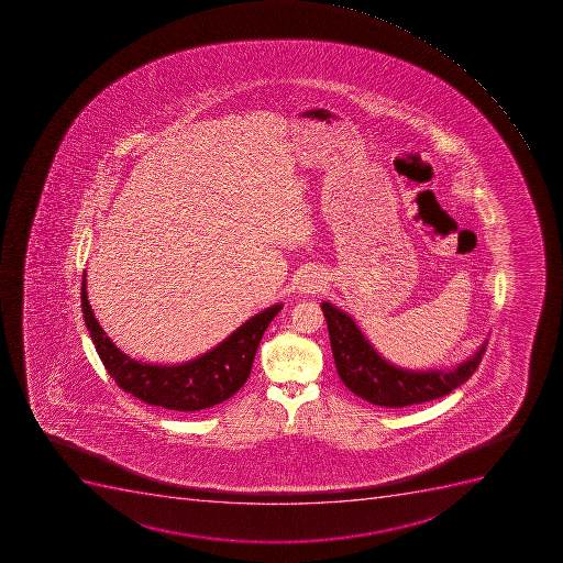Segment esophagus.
<instances>
[{
  "mask_svg": "<svg viewBox=\"0 0 563 563\" xmlns=\"http://www.w3.org/2000/svg\"><path fill=\"white\" fill-rule=\"evenodd\" d=\"M321 285H323V279L319 278L318 274L307 273L299 282V290L305 294H316L321 290Z\"/></svg>",
  "mask_w": 563,
  "mask_h": 563,
  "instance_id": "1",
  "label": "esophagus"
}]
</instances>
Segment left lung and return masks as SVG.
<instances>
[{"label": "left lung", "instance_id": "left-lung-1", "mask_svg": "<svg viewBox=\"0 0 563 563\" xmlns=\"http://www.w3.org/2000/svg\"><path fill=\"white\" fill-rule=\"evenodd\" d=\"M321 308L327 319L339 377L353 395L373 406L401 409L446 396L474 375L486 352L484 343L474 357L449 372H407L384 361L343 310L327 301Z\"/></svg>", "mask_w": 563, "mask_h": 563}]
</instances>
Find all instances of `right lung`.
<instances>
[{
    "label": "right lung",
    "instance_id": "add662e5",
    "mask_svg": "<svg viewBox=\"0 0 563 563\" xmlns=\"http://www.w3.org/2000/svg\"><path fill=\"white\" fill-rule=\"evenodd\" d=\"M82 313L98 357L117 386L136 396L148 406L168 411L194 412L228 400L250 378L251 366L264 332L282 305H274L256 313L247 323L231 333L224 343L205 353L202 357L179 364L157 366L132 361L120 352L95 319L86 292V273L82 276Z\"/></svg>",
    "mask_w": 563,
    "mask_h": 563
}]
</instances>
